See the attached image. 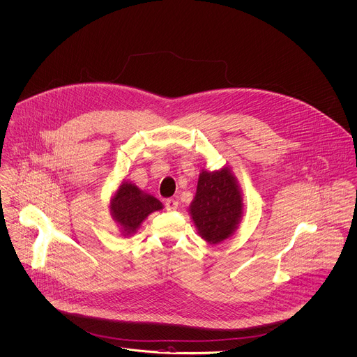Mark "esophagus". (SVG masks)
<instances>
[{"label":"esophagus","mask_w":357,"mask_h":357,"mask_svg":"<svg viewBox=\"0 0 357 357\" xmlns=\"http://www.w3.org/2000/svg\"><path fill=\"white\" fill-rule=\"evenodd\" d=\"M165 207H167L168 211H175V210L178 208V202L174 200V199H168V200L165 202Z\"/></svg>","instance_id":"34e87169"}]
</instances>
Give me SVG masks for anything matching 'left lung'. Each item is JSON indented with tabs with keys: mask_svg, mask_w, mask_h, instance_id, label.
Returning a JSON list of instances; mask_svg holds the SVG:
<instances>
[{
	"mask_svg": "<svg viewBox=\"0 0 357 357\" xmlns=\"http://www.w3.org/2000/svg\"><path fill=\"white\" fill-rule=\"evenodd\" d=\"M189 214L202 239L210 245H218L234 235L243 217V197L228 167L200 172Z\"/></svg>",
	"mask_w": 357,
	"mask_h": 357,
	"instance_id": "left-lung-1",
	"label": "left lung"
}]
</instances>
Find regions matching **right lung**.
<instances>
[{"label": "right lung", "mask_w": 357, "mask_h": 357, "mask_svg": "<svg viewBox=\"0 0 357 357\" xmlns=\"http://www.w3.org/2000/svg\"><path fill=\"white\" fill-rule=\"evenodd\" d=\"M162 203L154 196L140 190L135 183L122 181L109 200L112 220L123 236L136 234L142 222L154 211L162 210Z\"/></svg>", "instance_id": "add662e5"}]
</instances>
